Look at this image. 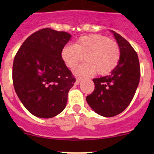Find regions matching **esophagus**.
<instances>
[{
	"label": "esophagus",
	"mask_w": 154,
	"mask_h": 154,
	"mask_svg": "<svg viewBox=\"0 0 154 154\" xmlns=\"http://www.w3.org/2000/svg\"><path fill=\"white\" fill-rule=\"evenodd\" d=\"M82 81V79L80 78H78V79H76V81H75V84L76 85H78V84L80 83V82Z\"/></svg>",
	"instance_id": "esophagus-1"
}]
</instances>
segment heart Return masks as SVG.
<instances>
[{
	"label": "heart",
	"instance_id": "1",
	"mask_svg": "<svg viewBox=\"0 0 154 154\" xmlns=\"http://www.w3.org/2000/svg\"><path fill=\"white\" fill-rule=\"evenodd\" d=\"M120 48L116 42L101 35H89L80 37L75 44L66 45L61 51L65 65L73 69L85 56V63L74 69L78 76H90L97 72L99 75L110 73L119 64Z\"/></svg>",
	"mask_w": 154,
	"mask_h": 154
}]
</instances>
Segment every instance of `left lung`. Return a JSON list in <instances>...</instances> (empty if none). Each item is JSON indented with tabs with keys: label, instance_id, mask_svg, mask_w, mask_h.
<instances>
[{
	"label": "left lung",
	"instance_id": "1",
	"mask_svg": "<svg viewBox=\"0 0 154 154\" xmlns=\"http://www.w3.org/2000/svg\"><path fill=\"white\" fill-rule=\"evenodd\" d=\"M112 32L120 48L119 64L109 75L94 79L95 89L86 96L91 108L105 117L118 115L127 108L140 79L137 53L124 38L115 31Z\"/></svg>",
	"mask_w": 154,
	"mask_h": 154
}]
</instances>
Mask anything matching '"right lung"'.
Listing matches in <instances>:
<instances>
[{
  "instance_id": "1",
  "label": "right lung",
  "mask_w": 154,
  "mask_h": 154,
  "mask_svg": "<svg viewBox=\"0 0 154 154\" xmlns=\"http://www.w3.org/2000/svg\"><path fill=\"white\" fill-rule=\"evenodd\" d=\"M71 37L65 31L43 28L30 35L14 57V90L24 107L37 117H54L66 106L75 79L61 51Z\"/></svg>"
}]
</instances>
